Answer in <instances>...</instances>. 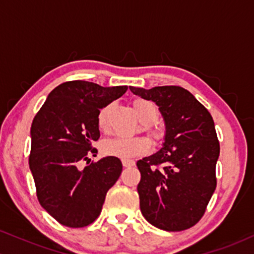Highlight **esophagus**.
<instances>
[{
	"label": "esophagus",
	"mask_w": 254,
	"mask_h": 254,
	"mask_svg": "<svg viewBox=\"0 0 254 254\" xmlns=\"http://www.w3.org/2000/svg\"><path fill=\"white\" fill-rule=\"evenodd\" d=\"M123 166L125 168L132 167V166H135V161H132V160H123Z\"/></svg>",
	"instance_id": "1"
}]
</instances>
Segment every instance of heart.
Listing matches in <instances>:
<instances>
[{
  "label": "heart",
  "instance_id": "1",
  "mask_svg": "<svg viewBox=\"0 0 254 254\" xmlns=\"http://www.w3.org/2000/svg\"><path fill=\"white\" fill-rule=\"evenodd\" d=\"M133 110L137 117L142 122V130L149 135L155 142H160L164 137V130L154 123L159 117V109L154 103L145 99H136L132 101ZM110 105L101 107L98 112V127L101 131L109 129ZM150 149V141L144 136L135 137H116L107 139L103 144V153L106 156L117 157L122 160H129L132 157L142 156Z\"/></svg>",
  "mask_w": 254,
  "mask_h": 254
}]
</instances>
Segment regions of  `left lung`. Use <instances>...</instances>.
<instances>
[{
    "label": "left lung",
    "mask_w": 254,
    "mask_h": 254,
    "mask_svg": "<svg viewBox=\"0 0 254 254\" xmlns=\"http://www.w3.org/2000/svg\"><path fill=\"white\" fill-rule=\"evenodd\" d=\"M130 90L156 103L166 123L164 147L137 161L142 214L153 226L168 232L191 228L205 214L216 189L220 142L214 119L183 87Z\"/></svg>",
    "instance_id": "1"
}]
</instances>
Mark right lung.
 Masks as SVG:
<instances>
[{
  "mask_svg": "<svg viewBox=\"0 0 254 254\" xmlns=\"http://www.w3.org/2000/svg\"><path fill=\"white\" fill-rule=\"evenodd\" d=\"M127 86L101 87L75 80L57 86L32 122L28 164L40 205L57 222L82 228L100 215L107 191L122 173L121 160L107 156L94 162L98 112L121 98ZM87 161L83 170L81 162Z\"/></svg>",
  "mask_w": 254,
  "mask_h": 254,
  "instance_id": "1",
  "label": "right lung"
}]
</instances>
